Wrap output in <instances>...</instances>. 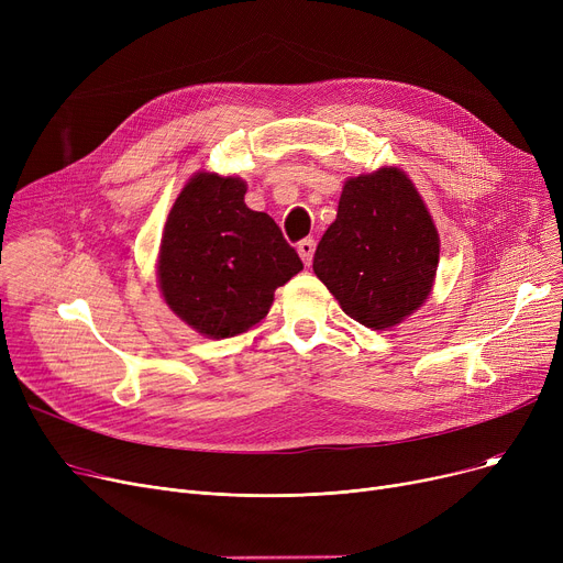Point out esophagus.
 I'll return each mask as SVG.
<instances>
[{
    "instance_id": "obj_1",
    "label": "esophagus",
    "mask_w": 563,
    "mask_h": 563,
    "mask_svg": "<svg viewBox=\"0 0 563 563\" xmlns=\"http://www.w3.org/2000/svg\"><path fill=\"white\" fill-rule=\"evenodd\" d=\"M299 255H301V260L306 262V264H310L312 262V255H314V249H317V242L312 240V236H306V240H301L299 242Z\"/></svg>"
}]
</instances>
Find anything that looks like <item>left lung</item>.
<instances>
[{
  "mask_svg": "<svg viewBox=\"0 0 563 563\" xmlns=\"http://www.w3.org/2000/svg\"><path fill=\"white\" fill-rule=\"evenodd\" d=\"M438 251L416 187L401 170L380 168L346 180L312 269L351 319L386 331L429 297Z\"/></svg>",
  "mask_w": 563,
  "mask_h": 563,
  "instance_id": "obj_1",
  "label": "left lung"
}]
</instances>
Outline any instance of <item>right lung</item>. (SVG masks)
Returning a JSON list of instances; mask_svg holds the SVG:
<instances>
[{
    "instance_id": "add662e5",
    "label": "right lung",
    "mask_w": 563,
    "mask_h": 563,
    "mask_svg": "<svg viewBox=\"0 0 563 563\" xmlns=\"http://www.w3.org/2000/svg\"><path fill=\"white\" fill-rule=\"evenodd\" d=\"M236 177L200 173L168 214L159 285L166 303L210 338L244 333L269 312L274 291L303 269L276 221L244 202Z\"/></svg>"
}]
</instances>
